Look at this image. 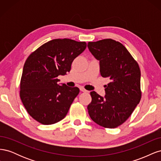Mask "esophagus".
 <instances>
[{
  "mask_svg": "<svg viewBox=\"0 0 161 161\" xmlns=\"http://www.w3.org/2000/svg\"><path fill=\"white\" fill-rule=\"evenodd\" d=\"M80 91H82V92H86V91H87L85 90L84 88H82V87H80Z\"/></svg>",
  "mask_w": 161,
  "mask_h": 161,
  "instance_id": "1",
  "label": "esophagus"
}]
</instances>
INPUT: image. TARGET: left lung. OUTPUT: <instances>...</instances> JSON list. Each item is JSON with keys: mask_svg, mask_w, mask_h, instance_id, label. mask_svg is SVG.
<instances>
[{"mask_svg": "<svg viewBox=\"0 0 161 161\" xmlns=\"http://www.w3.org/2000/svg\"><path fill=\"white\" fill-rule=\"evenodd\" d=\"M88 48L99 61L101 76L109 78L105 95L90 92L87 106L91 119L104 128H115L124 123L141 99L140 70L138 63L119 42L105 39L89 42Z\"/></svg>", "mask_w": 161, "mask_h": 161, "instance_id": "1", "label": "left lung"}]
</instances>
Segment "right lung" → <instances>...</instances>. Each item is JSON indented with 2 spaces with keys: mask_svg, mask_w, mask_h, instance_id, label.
<instances>
[{
  "mask_svg": "<svg viewBox=\"0 0 161 161\" xmlns=\"http://www.w3.org/2000/svg\"><path fill=\"white\" fill-rule=\"evenodd\" d=\"M86 47L85 42L55 39L27 58L23 69L20 97L28 114L38 122L50 125L66 115L79 89L60 86L57 77L70 72L73 60Z\"/></svg>",
  "mask_w": 161,
  "mask_h": 161,
  "instance_id": "add662e5",
  "label": "right lung"
}]
</instances>
